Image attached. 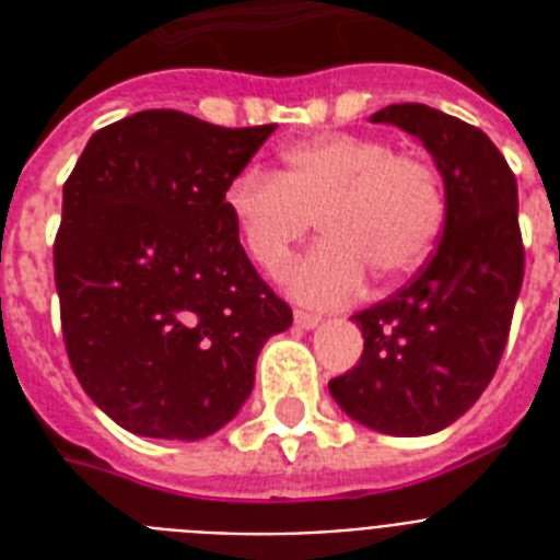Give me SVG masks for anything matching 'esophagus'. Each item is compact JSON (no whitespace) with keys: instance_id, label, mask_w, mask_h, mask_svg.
I'll return each mask as SVG.
<instances>
[{"instance_id":"34e87169","label":"esophagus","mask_w":560,"mask_h":560,"mask_svg":"<svg viewBox=\"0 0 560 560\" xmlns=\"http://www.w3.org/2000/svg\"><path fill=\"white\" fill-rule=\"evenodd\" d=\"M293 319H296L299 328H316V325L323 323V316L314 314V311H296V314H293Z\"/></svg>"}]
</instances>
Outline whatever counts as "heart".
Masks as SVG:
<instances>
[{
  "label": "heart",
  "mask_w": 560,
  "mask_h": 560,
  "mask_svg": "<svg viewBox=\"0 0 560 560\" xmlns=\"http://www.w3.org/2000/svg\"><path fill=\"white\" fill-rule=\"evenodd\" d=\"M226 211L246 255L270 276L288 267L319 218L328 237L290 272V290L311 305H342L366 284V270L377 281L418 270L442 235L447 200L424 153L337 133L288 148L279 174H237Z\"/></svg>",
  "instance_id": "b5f03b06"
}]
</instances>
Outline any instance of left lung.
<instances>
[{"mask_svg": "<svg viewBox=\"0 0 560 560\" xmlns=\"http://www.w3.org/2000/svg\"><path fill=\"white\" fill-rule=\"evenodd\" d=\"M372 121L430 151L447 197L444 235L404 288L351 316L363 354L328 389L377 433L427 435L477 404L503 358L526 267L517 179L479 127L427 104H392Z\"/></svg>", "mask_w": 560, "mask_h": 560, "instance_id": "left-lung-1", "label": "left lung"}]
</instances>
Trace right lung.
<instances>
[{"label":"right lung","instance_id":"obj_1","mask_svg":"<svg viewBox=\"0 0 560 560\" xmlns=\"http://www.w3.org/2000/svg\"><path fill=\"white\" fill-rule=\"evenodd\" d=\"M276 125L144 109L101 127L63 186L55 284L72 372L118 427L206 439L249 398L255 360L293 323L226 211Z\"/></svg>","mask_w":560,"mask_h":560}]
</instances>
